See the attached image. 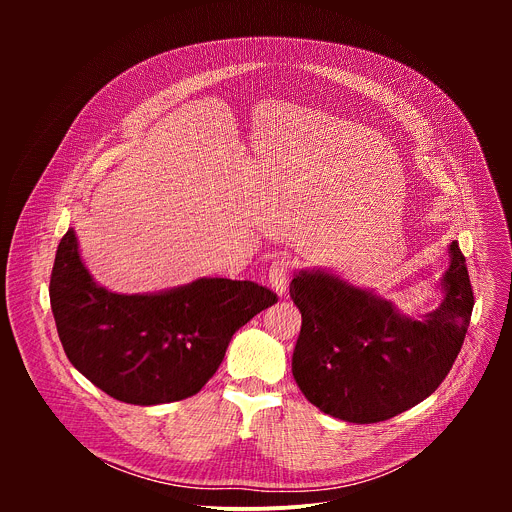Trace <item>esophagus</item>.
<instances>
[{"mask_svg": "<svg viewBox=\"0 0 512 512\" xmlns=\"http://www.w3.org/2000/svg\"><path fill=\"white\" fill-rule=\"evenodd\" d=\"M291 267H294V265H291V259H289V257H279V259H275V261L271 263L267 277H269V283H271L275 294H279V296L285 294Z\"/></svg>", "mask_w": 512, "mask_h": 512, "instance_id": "esophagus-1", "label": "esophagus"}]
</instances>
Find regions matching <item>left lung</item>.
<instances>
[{"label": "left lung", "instance_id": "left-lung-1", "mask_svg": "<svg viewBox=\"0 0 512 512\" xmlns=\"http://www.w3.org/2000/svg\"><path fill=\"white\" fill-rule=\"evenodd\" d=\"M442 279L444 302L423 320L403 316L373 291L324 271H300L289 296L302 312L291 373L320 411L350 423L391 419L448 377L474 308L456 241Z\"/></svg>", "mask_w": 512, "mask_h": 512}]
</instances>
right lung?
<instances>
[{"mask_svg": "<svg viewBox=\"0 0 512 512\" xmlns=\"http://www.w3.org/2000/svg\"><path fill=\"white\" fill-rule=\"evenodd\" d=\"M275 302L255 281L223 277L160 294H113L93 281L72 229L50 275V306L72 367L131 405L196 395L221 367L233 334Z\"/></svg>", "mask_w": 512, "mask_h": 512, "instance_id": "obj_1", "label": "right lung"}]
</instances>
